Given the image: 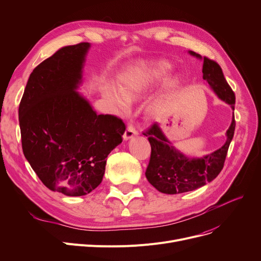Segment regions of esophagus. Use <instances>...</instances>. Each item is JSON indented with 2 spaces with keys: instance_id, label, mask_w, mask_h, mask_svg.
Wrapping results in <instances>:
<instances>
[{
  "instance_id": "obj_1",
  "label": "esophagus",
  "mask_w": 261,
  "mask_h": 261,
  "mask_svg": "<svg viewBox=\"0 0 261 261\" xmlns=\"http://www.w3.org/2000/svg\"><path fill=\"white\" fill-rule=\"evenodd\" d=\"M138 134H139L138 130H136L135 127L130 123V125H128V127H127L125 133H123V140H126V141H127V140H130V139L133 138V136L138 135Z\"/></svg>"
}]
</instances>
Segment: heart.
I'll return each mask as SVG.
<instances>
[{
    "label": "heart",
    "mask_w": 261,
    "mask_h": 261,
    "mask_svg": "<svg viewBox=\"0 0 261 261\" xmlns=\"http://www.w3.org/2000/svg\"><path fill=\"white\" fill-rule=\"evenodd\" d=\"M172 71V65L164 60L143 61L135 64L118 77V87L111 88L107 97L120 109H127L129 100H134L165 80ZM180 85V79L174 78L167 82V90L172 91ZM158 103L152 106L156 109Z\"/></svg>",
    "instance_id": "heart-1"
}]
</instances>
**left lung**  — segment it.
<instances>
[{"mask_svg":"<svg viewBox=\"0 0 261 261\" xmlns=\"http://www.w3.org/2000/svg\"><path fill=\"white\" fill-rule=\"evenodd\" d=\"M193 56L202 59L199 54L189 51ZM203 79L208 82L212 90L219 98L235 109V93L224 78L222 68L216 61L203 58ZM235 116L226 131V142L213 153L201 159L187 158L176 150L162 132L159 123L155 122L144 135L148 136L151 145V155L146 169V177L153 187L167 195L182 194L195 190L212 182L220 173L224 166L229 144L235 132Z\"/></svg>","mask_w":261,"mask_h":261,"instance_id":"left-lung-1","label":"left lung"}]
</instances>
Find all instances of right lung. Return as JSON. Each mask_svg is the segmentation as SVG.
<instances>
[{
	"label": "right lung",
	"instance_id": "right-lung-1",
	"mask_svg": "<svg viewBox=\"0 0 261 261\" xmlns=\"http://www.w3.org/2000/svg\"><path fill=\"white\" fill-rule=\"evenodd\" d=\"M90 43L58 49L34 68L19 106L23 153L48 189L79 197L97 187L126 130L76 92Z\"/></svg>",
	"mask_w": 261,
	"mask_h": 261
}]
</instances>
